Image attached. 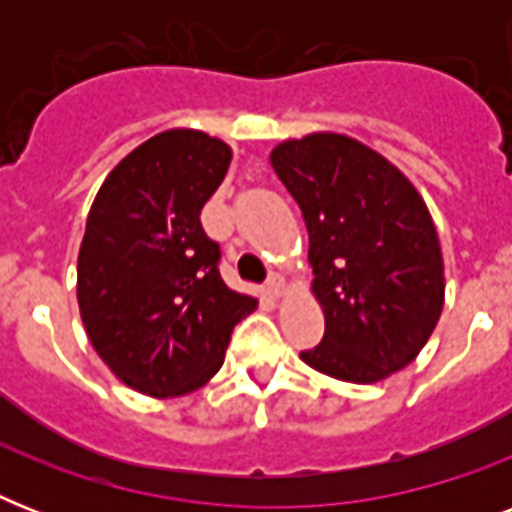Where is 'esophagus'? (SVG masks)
<instances>
[{"instance_id":"esophagus-1","label":"esophagus","mask_w":512,"mask_h":512,"mask_svg":"<svg viewBox=\"0 0 512 512\" xmlns=\"http://www.w3.org/2000/svg\"><path fill=\"white\" fill-rule=\"evenodd\" d=\"M265 289H268L273 297H281L284 295V289H287V281H284V276H279V273H271L268 281H265Z\"/></svg>"}]
</instances>
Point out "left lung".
<instances>
[{
	"mask_svg": "<svg viewBox=\"0 0 512 512\" xmlns=\"http://www.w3.org/2000/svg\"><path fill=\"white\" fill-rule=\"evenodd\" d=\"M303 212L324 340L300 358L335 380H385L433 335L444 308L436 225L414 185L364 143L313 132L273 148Z\"/></svg>",
	"mask_w": 512,
	"mask_h": 512,
	"instance_id": "8db88e82",
	"label": "left lung"
}]
</instances>
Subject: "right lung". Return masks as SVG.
<instances>
[{"mask_svg": "<svg viewBox=\"0 0 512 512\" xmlns=\"http://www.w3.org/2000/svg\"><path fill=\"white\" fill-rule=\"evenodd\" d=\"M228 164L223 140L159 132L116 164L92 201L79 311L108 369L146 396L201 388L223 366L233 327L255 311V297L225 287L220 244L201 228Z\"/></svg>", "mask_w": 512, "mask_h": 512, "instance_id": "1", "label": "right lung"}]
</instances>
